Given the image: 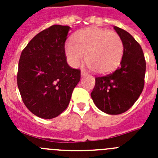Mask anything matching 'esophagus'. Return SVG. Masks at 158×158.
<instances>
[{
  "instance_id": "obj_1",
  "label": "esophagus",
  "mask_w": 158,
  "mask_h": 158,
  "mask_svg": "<svg viewBox=\"0 0 158 158\" xmlns=\"http://www.w3.org/2000/svg\"><path fill=\"white\" fill-rule=\"evenodd\" d=\"M81 77L85 76V75H87V73H86L85 71H84L83 69H82V70L81 71Z\"/></svg>"
}]
</instances>
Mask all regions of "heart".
Segmentation results:
<instances>
[{"label": "heart", "mask_w": 158, "mask_h": 158, "mask_svg": "<svg viewBox=\"0 0 158 158\" xmlns=\"http://www.w3.org/2000/svg\"><path fill=\"white\" fill-rule=\"evenodd\" d=\"M122 39L115 32L99 27H88L78 31L67 42L65 53L67 61L77 67L85 59L89 67L98 73H107L119 65L123 56Z\"/></svg>", "instance_id": "heart-1"}]
</instances>
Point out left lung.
Returning a JSON list of instances; mask_svg holds the SVG:
<instances>
[{
  "instance_id": "obj_1",
  "label": "left lung",
  "mask_w": 158,
  "mask_h": 158,
  "mask_svg": "<svg viewBox=\"0 0 158 158\" xmlns=\"http://www.w3.org/2000/svg\"><path fill=\"white\" fill-rule=\"evenodd\" d=\"M123 43L120 65L115 72L96 77L91 93L95 105L108 115H119L131 108L144 88L146 61L142 47L130 33L114 27Z\"/></svg>"
}]
</instances>
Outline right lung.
<instances>
[{
    "mask_svg": "<svg viewBox=\"0 0 158 158\" xmlns=\"http://www.w3.org/2000/svg\"><path fill=\"white\" fill-rule=\"evenodd\" d=\"M70 27L53 25L36 35L22 51L17 85L29 111L42 118H55L66 109L81 71L66 62L65 42Z\"/></svg>",
    "mask_w": 158,
    "mask_h": 158,
    "instance_id": "1",
    "label": "right lung"
}]
</instances>
